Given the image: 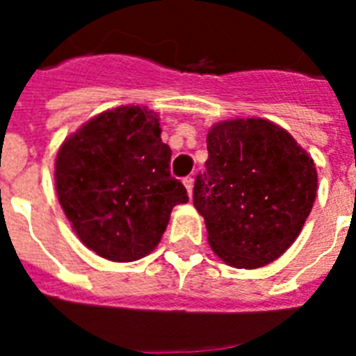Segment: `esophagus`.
I'll use <instances>...</instances> for the list:
<instances>
[{"label":"esophagus","instance_id":"obj_1","mask_svg":"<svg viewBox=\"0 0 356 356\" xmlns=\"http://www.w3.org/2000/svg\"><path fill=\"white\" fill-rule=\"evenodd\" d=\"M183 184H184V188H186V192H188V195H192V192H194V179L184 177Z\"/></svg>","mask_w":356,"mask_h":356}]
</instances>
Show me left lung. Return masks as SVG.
Returning a JSON list of instances; mask_svg holds the SVG:
<instances>
[{"label": "left lung", "mask_w": 356, "mask_h": 356, "mask_svg": "<svg viewBox=\"0 0 356 356\" xmlns=\"http://www.w3.org/2000/svg\"><path fill=\"white\" fill-rule=\"evenodd\" d=\"M207 149L194 207L205 218L212 251L240 270L270 264L296 242L312 211V156L286 129L262 118L218 122Z\"/></svg>", "instance_id": "1"}]
</instances>
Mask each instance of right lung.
Returning <instances> with one entry per match:
<instances>
[{
	"instance_id": "obj_1",
	"label": "right lung",
	"mask_w": 356,
	"mask_h": 356,
	"mask_svg": "<svg viewBox=\"0 0 356 356\" xmlns=\"http://www.w3.org/2000/svg\"><path fill=\"white\" fill-rule=\"evenodd\" d=\"M170 159L159 114L140 105L105 111L70 134L55 159V188L81 242L113 262L149 254L173 207L188 201Z\"/></svg>"
}]
</instances>
